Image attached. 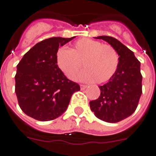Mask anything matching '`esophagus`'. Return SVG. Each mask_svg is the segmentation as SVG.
<instances>
[{
    "label": "esophagus",
    "instance_id": "esophagus-1",
    "mask_svg": "<svg viewBox=\"0 0 156 156\" xmlns=\"http://www.w3.org/2000/svg\"><path fill=\"white\" fill-rule=\"evenodd\" d=\"M87 85H83V84H80V89L81 90H84L85 88H87Z\"/></svg>",
    "mask_w": 156,
    "mask_h": 156
}]
</instances>
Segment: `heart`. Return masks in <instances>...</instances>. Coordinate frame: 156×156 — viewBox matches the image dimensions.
Segmentation results:
<instances>
[{
	"label": "heart",
	"mask_w": 156,
	"mask_h": 156,
	"mask_svg": "<svg viewBox=\"0 0 156 156\" xmlns=\"http://www.w3.org/2000/svg\"><path fill=\"white\" fill-rule=\"evenodd\" d=\"M118 62V53L113 46L91 38L79 39L70 50L61 48L56 54L58 67L69 79L75 76L83 63L86 69L76 79L86 82L108 81L117 71Z\"/></svg>",
	"instance_id": "obj_1"
}]
</instances>
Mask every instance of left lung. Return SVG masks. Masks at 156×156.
I'll return each mask as SVG.
<instances>
[{"label":"left lung","mask_w":156,"mask_h":156,"mask_svg":"<svg viewBox=\"0 0 156 156\" xmlns=\"http://www.w3.org/2000/svg\"><path fill=\"white\" fill-rule=\"evenodd\" d=\"M108 42L119 56L117 71L106 83L99 86L100 96L90 102L98 119L115 123L133 114L142 94L140 62L134 53L116 38L106 35L94 37Z\"/></svg>","instance_id":"left-lung-1"}]
</instances>
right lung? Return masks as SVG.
Here are the masks:
<instances>
[{
  "label": "right lung",
  "instance_id": "1",
  "mask_svg": "<svg viewBox=\"0 0 156 156\" xmlns=\"http://www.w3.org/2000/svg\"><path fill=\"white\" fill-rule=\"evenodd\" d=\"M72 38L54 37L34 45L17 65L16 94L21 110L34 119H56L67 110L79 84L69 80L56 63L58 48Z\"/></svg>",
  "mask_w": 156,
  "mask_h": 156
}]
</instances>
